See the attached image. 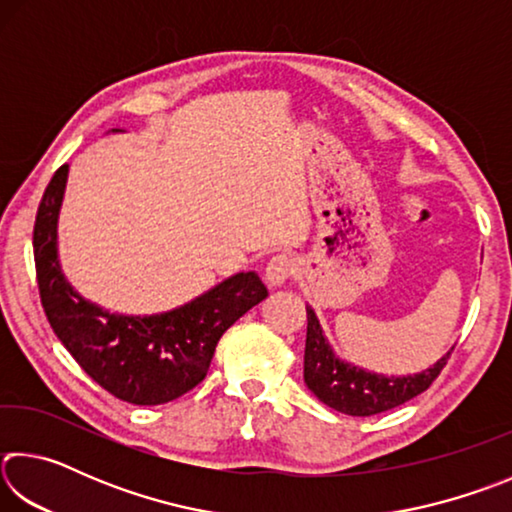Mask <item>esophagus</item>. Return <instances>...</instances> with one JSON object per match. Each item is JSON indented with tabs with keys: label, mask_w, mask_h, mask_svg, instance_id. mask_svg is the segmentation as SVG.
Returning <instances> with one entry per match:
<instances>
[{
	"label": "esophagus",
	"mask_w": 512,
	"mask_h": 512,
	"mask_svg": "<svg viewBox=\"0 0 512 512\" xmlns=\"http://www.w3.org/2000/svg\"><path fill=\"white\" fill-rule=\"evenodd\" d=\"M293 273H296V259L291 255H275L268 259L264 280L268 287H280V284L287 282Z\"/></svg>",
	"instance_id": "esophagus-1"
}]
</instances>
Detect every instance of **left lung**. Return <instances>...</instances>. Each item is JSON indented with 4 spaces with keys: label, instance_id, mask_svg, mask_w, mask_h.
<instances>
[{
    "label": "left lung",
    "instance_id": "left-lung-1",
    "mask_svg": "<svg viewBox=\"0 0 512 512\" xmlns=\"http://www.w3.org/2000/svg\"><path fill=\"white\" fill-rule=\"evenodd\" d=\"M454 350V348H452ZM449 350L431 368L406 377H386L368 372L336 357L320 329L314 309L307 307V343H305V384L329 409L345 415H377L413 400L427 391L440 370L447 366Z\"/></svg>",
    "mask_w": 512,
    "mask_h": 512
}]
</instances>
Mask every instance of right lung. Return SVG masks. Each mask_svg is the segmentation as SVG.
I'll use <instances>...</instances> for the list:
<instances>
[{
	"label": "right lung",
	"instance_id": "obj_1",
	"mask_svg": "<svg viewBox=\"0 0 512 512\" xmlns=\"http://www.w3.org/2000/svg\"><path fill=\"white\" fill-rule=\"evenodd\" d=\"M69 167L51 178L33 228L42 309L76 363L117 400L167 404L201 384L225 329L262 302L257 273H237L187 305L155 316L110 314L65 280L58 262V212Z\"/></svg>",
	"mask_w": 512,
	"mask_h": 512
}]
</instances>
